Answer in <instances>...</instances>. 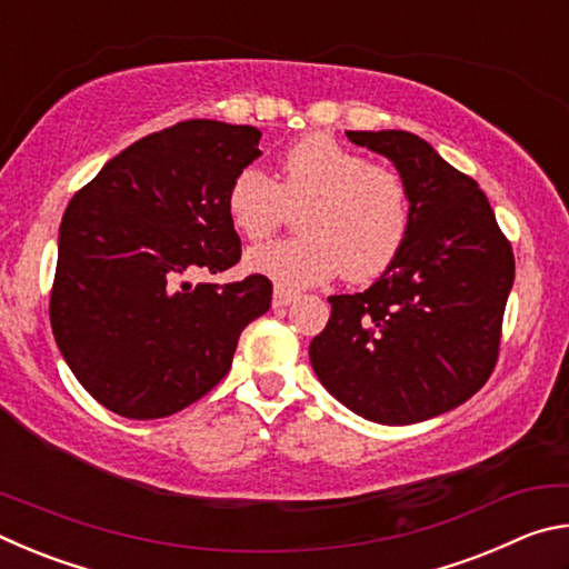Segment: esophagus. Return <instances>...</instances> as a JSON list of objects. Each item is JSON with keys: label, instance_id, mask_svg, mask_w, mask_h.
Masks as SVG:
<instances>
[{"label": "esophagus", "instance_id": "obj_1", "mask_svg": "<svg viewBox=\"0 0 569 569\" xmlns=\"http://www.w3.org/2000/svg\"><path fill=\"white\" fill-rule=\"evenodd\" d=\"M296 298H298V293L291 291V288H283V286H276L273 288V306L276 308H283L288 303H293Z\"/></svg>", "mask_w": 569, "mask_h": 569}]
</instances>
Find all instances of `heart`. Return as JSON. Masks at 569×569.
<instances>
[{
    "label": "heart",
    "mask_w": 569,
    "mask_h": 569,
    "mask_svg": "<svg viewBox=\"0 0 569 569\" xmlns=\"http://www.w3.org/2000/svg\"><path fill=\"white\" fill-rule=\"evenodd\" d=\"M281 180L243 168L230 180L226 208L240 236L263 240L300 210L301 238L253 248L246 266L283 288L316 286L343 271L353 283L387 273L407 246L411 188L397 168L371 162L331 134H306L288 148Z\"/></svg>",
    "instance_id": "heart-1"
}]
</instances>
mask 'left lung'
<instances>
[{
  "label": "left lung",
  "instance_id": "left-lung-1",
  "mask_svg": "<svg viewBox=\"0 0 569 569\" xmlns=\"http://www.w3.org/2000/svg\"><path fill=\"white\" fill-rule=\"evenodd\" d=\"M411 188L401 256L363 293L329 296L311 341L313 371L336 399L379 423H417L465 403L492 377L515 253L477 180L419 134L353 132Z\"/></svg>",
  "mask_w": 569,
  "mask_h": 569
}]
</instances>
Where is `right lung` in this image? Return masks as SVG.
Instances as JSON below:
<instances>
[{
    "instance_id": "add662e5",
    "label": "right lung",
    "mask_w": 569,
    "mask_h": 569,
    "mask_svg": "<svg viewBox=\"0 0 569 569\" xmlns=\"http://www.w3.org/2000/svg\"><path fill=\"white\" fill-rule=\"evenodd\" d=\"M250 124L186 120L132 142L74 192L50 293L54 341L77 381L128 419H162L230 371L273 286L188 283L240 261L226 196L258 150Z\"/></svg>"
}]
</instances>
